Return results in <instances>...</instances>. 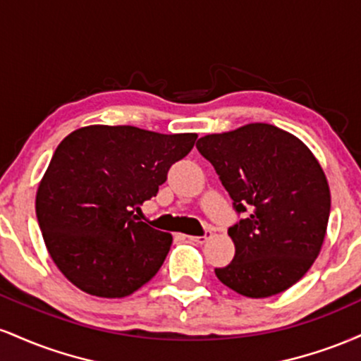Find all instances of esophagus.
I'll return each mask as SVG.
<instances>
[{
	"mask_svg": "<svg viewBox=\"0 0 361 361\" xmlns=\"http://www.w3.org/2000/svg\"><path fill=\"white\" fill-rule=\"evenodd\" d=\"M210 235H212V233H210V231H205L204 235H186V238H188V241H192V243L204 244V243L207 241V239L210 238Z\"/></svg>",
	"mask_w": 361,
	"mask_h": 361,
	"instance_id": "obj_1",
	"label": "esophagus"
}]
</instances>
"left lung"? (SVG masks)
Here are the masks:
<instances>
[{
    "instance_id": "left-lung-1",
    "label": "left lung",
    "mask_w": 361,
    "mask_h": 361,
    "mask_svg": "<svg viewBox=\"0 0 361 361\" xmlns=\"http://www.w3.org/2000/svg\"><path fill=\"white\" fill-rule=\"evenodd\" d=\"M243 214L229 227L233 261L215 275L241 295L283 292L312 267L329 221V186L302 140L270 123H250L197 142Z\"/></svg>"
}]
</instances>
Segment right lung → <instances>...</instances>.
Here are the masks:
<instances>
[{
  "instance_id": "1",
  "label": "right lung",
  "mask_w": 361,
  "mask_h": 361,
  "mask_svg": "<svg viewBox=\"0 0 361 361\" xmlns=\"http://www.w3.org/2000/svg\"><path fill=\"white\" fill-rule=\"evenodd\" d=\"M197 134L90 126L57 146L37 192V221L57 268L82 292L120 299L147 283L171 234L135 212L156 197Z\"/></svg>"
}]
</instances>
